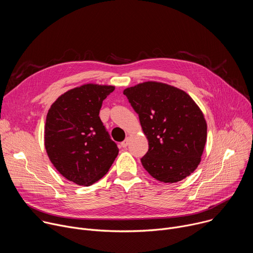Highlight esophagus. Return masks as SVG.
<instances>
[{"label":"esophagus","instance_id":"esophagus-1","mask_svg":"<svg viewBox=\"0 0 253 253\" xmlns=\"http://www.w3.org/2000/svg\"><path fill=\"white\" fill-rule=\"evenodd\" d=\"M128 142H129V139L127 138L126 140H124V141L121 143V146H122V147H124V148H125V147H127V146H128Z\"/></svg>","mask_w":253,"mask_h":253}]
</instances>
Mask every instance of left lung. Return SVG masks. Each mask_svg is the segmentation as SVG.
Segmentation results:
<instances>
[{
	"label": "left lung",
	"instance_id": "1",
	"mask_svg": "<svg viewBox=\"0 0 253 253\" xmlns=\"http://www.w3.org/2000/svg\"><path fill=\"white\" fill-rule=\"evenodd\" d=\"M123 94L148 140V152L141 158L145 170L165 183L193 173L207 138L204 115L194 100L183 90L155 81L126 88Z\"/></svg>",
	"mask_w": 253,
	"mask_h": 253
}]
</instances>
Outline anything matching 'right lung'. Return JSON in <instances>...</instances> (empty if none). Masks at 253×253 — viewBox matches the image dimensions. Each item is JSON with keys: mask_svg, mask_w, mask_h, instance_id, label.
Here are the masks:
<instances>
[{"mask_svg": "<svg viewBox=\"0 0 253 253\" xmlns=\"http://www.w3.org/2000/svg\"><path fill=\"white\" fill-rule=\"evenodd\" d=\"M114 86L84 84L62 94L51 106L45 124V148L69 181L90 186L111 167L119 149L99 112Z\"/></svg>", "mask_w": 253, "mask_h": 253, "instance_id": "obj_1", "label": "right lung"}]
</instances>
